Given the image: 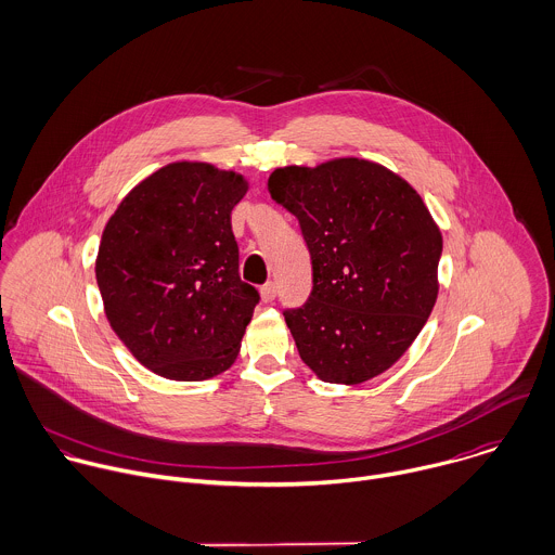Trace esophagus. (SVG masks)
I'll use <instances>...</instances> for the list:
<instances>
[{"label":"esophagus","instance_id":"obj_1","mask_svg":"<svg viewBox=\"0 0 555 555\" xmlns=\"http://www.w3.org/2000/svg\"><path fill=\"white\" fill-rule=\"evenodd\" d=\"M259 292H261V300H263V302H272L274 296H276V285H274L272 281H268L266 285H261Z\"/></svg>","mask_w":555,"mask_h":555}]
</instances>
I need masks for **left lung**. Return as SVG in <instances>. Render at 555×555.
Masks as SVG:
<instances>
[{
    "label": "left lung",
    "mask_w": 555,
    "mask_h": 555,
    "mask_svg": "<svg viewBox=\"0 0 555 555\" xmlns=\"http://www.w3.org/2000/svg\"><path fill=\"white\" fill-rule=\"evenodd\" d=\"M268 190L298 218L313 263L307 305L283 313L300 359L335 385L387 372L439 294L443 235L424 198L361 157L276 168Z\"/></svg>",
    "instance_id": "obj_1"
}]
</instances>
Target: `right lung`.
I'll list each match as a JSON object with an SVG mask.
<instances>
[{
    "instance_id": "obj_1",
    "label": "right lung",
    "mask_w": 555,
    "mask_h": 555,
    "mask_svg": "<svg viewBox=\"0 0 555 555\" xmlns=\"http://www.w3.org/2000/svg\"><path fill=\"white\" fill-rule=\"evenodd\" d=\"M248 192L235 170L172 162L109 216L94 274L127 350L168 380H207L240 352L259 294L240 279L231 211Z\"/></svg>"
}]
</instances>
